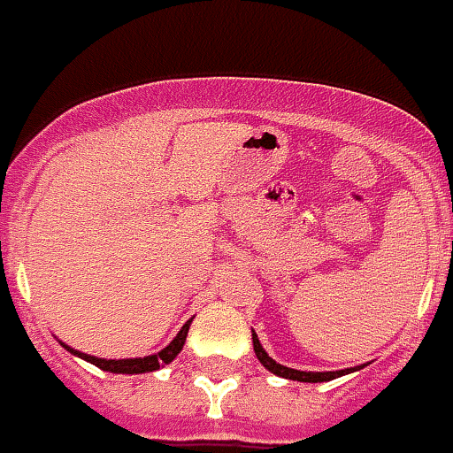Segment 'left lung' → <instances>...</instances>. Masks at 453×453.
I'll list each match as a JSON object with an SVG mask.
<instances>
[{
  "label": "left lung",
  "instance_id": "8db88e82",
  "mask_svg": "<svg viewBox=\"0 0 453 453\" xmlns=\"http://www.w3.org/2000/svg\"><path fill=\"white\" fill-rule=\"evenodd\" d=\"M252 346H255V356L257 360L266 367L269 372H273L276 376H283V379H292V381H306V383H320V381H332L336 376L349 374L350 370L342 372H299V370H289L285 365H278L273 357H269V353L262 349V343L257 339V334L252 332Z\"/></svg>",
  "mask_w": 453,
  "mask_h": 453
}]
</instances>
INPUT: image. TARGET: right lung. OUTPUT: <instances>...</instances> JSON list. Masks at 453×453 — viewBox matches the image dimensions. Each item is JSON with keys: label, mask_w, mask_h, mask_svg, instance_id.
I'll return each instance as SVG.
<instances>
[{"label": "right lung", "mask_w": 453, "mask_h": 453, "mask_svg": "<svg viewBox=\"0 0 453 453\" xmlns=\"http://www.w3.org/2000/svg\"><path fill=\"white\" fill-rule=\"evenodd\" d=\"M189 323H184V327L177 332V336L173 339V342L165 346L164 350H158L157 356H147V357H128V360H104V357H96V356H86V353H81V350H74L70 349V346H65V349L70 350V353H74V356H79L81 360H86V363L96 365V367H100V370L104 372H114V374H144V372H154V370H161L164 365L173 363L177 356H180V350H182L184 342H187V332H189Z\"/></svg>", "instance_id": "right-lung-1"}]
</instances>
